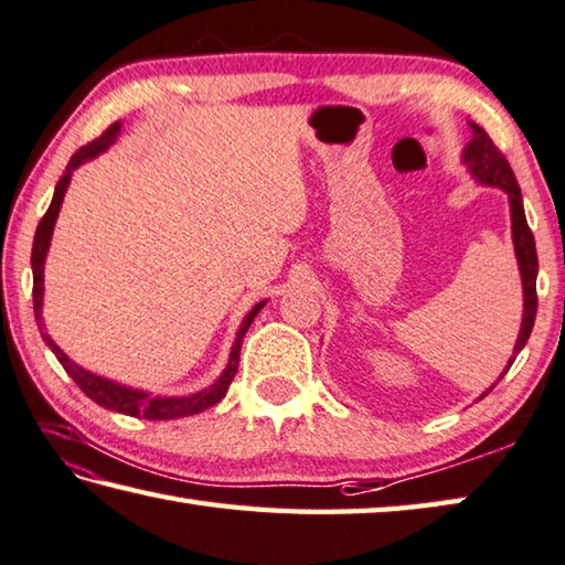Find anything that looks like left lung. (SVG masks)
I'll return each mask as SVG.
<instances>
[{"label":"left lung","instance_id":"obj_1","mask_svg":"<svg viewBox=\"0 0 565 565\" xmlns=\"http://www.w3.org/2000/svg\"><path fill=\"white\" fill-rule=\"evenodd\" d=\"M471 126V140L465 148V160L471 175H475L481 184H491V188H501L509 194L511 204V234H514V249H516V262L521 271V284H524V318H521V331L514 345V355L521 353V348L526 345L533 321H536V274H539V256H536V242H533V234L529 230L526 214H524V200H521V188L514 178V170H511L509 160L504 158L494 140L487 136L484 128H479L477 122H469ZM514 363L511 358L507 371ZM504 371V373H507ZM501 373V375H504ZM489 393V390H487ZM484 393V395H487Z\"/></svg>","mask_w":565,"mask_h":565}]
</instances>
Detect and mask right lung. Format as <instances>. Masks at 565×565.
<instances>
[{
	"mask_svg": "<svg viewBox=\"0 0 565 565\" xmlns=\"http://www.w3.org/2000/svg\"><path fill=\"white\" fill-rule=\"evenodd\" d=\"M120 132V122H113L110 128L104 130V136L96 138L94 142H88V146L78 148L76 156L68 160L66 172L61 175L56 190H54V198H51V204L44 217H41L36 234H34V247H32V271H34V316H36V323H39V331L41 338H44L46 345L54 351L56 361L64 365V371L74 377V383L84 390L86 397L94 399L96 405L106 407V409H116V413L122 415H130V417H146V419H175V417H188V415H198L202 409H207L212 405H217L220 399L227 395V390L234 381V373H237V365H239V351H242V341H244V333H247V328L252 326V321L264 309V303H256L254 309L244 318L242 326H239V333H237V341L232 345V353H230V363L224 367V373L220 375V381L210 385L207 390H200V393L188 395V397H152L148 393H142V390H130L126 385H118L113 381H106V377L94 375L84 371V367L76 365L71 358L61 351V348L51 341V335L44 331V323H41V301H44V262H46V252H49V244H51V234H54V224L58 217V210H61V202H64V194L66 188L71 182V172H74L78 166H84L86 160H94L100 152L108 150L113 142H116Z\"/></svg>",
	"mask_w": 565,
	"mask_h": 565,
	"instance_id": "obj_1",
	"label": "right lung"
}]
</instances>
